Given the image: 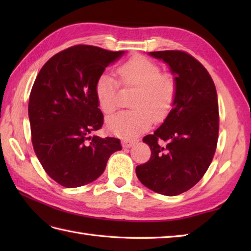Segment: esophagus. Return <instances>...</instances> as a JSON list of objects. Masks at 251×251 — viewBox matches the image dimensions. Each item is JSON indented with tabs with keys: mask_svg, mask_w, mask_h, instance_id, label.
I'll list each match as a JSON object with an SVG mask.
<instances>
[{
	"mask_svg": "<svg viewBox=\"0 0 251 251\" xmlns=\"http://www.w3.org/2000/svg\"><path fill=\"white\" fill-rule=\"evenodd\" d=\"M135 141L134 140H127V139H124L122 141V145H123V147L124 148H131L132 146L135 145Z\"/></svg>",
	"mask_w": 251,
	"mask_h": 251,
	"instance_id": "esophagus-1",
	"label": "esophagus"
}]
</instances>
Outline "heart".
Listing matches in <instances>:
<instances>
[{"label":"heart","mask_w":251,"mask_h":251,"mask_svg":"<svg viewBox=\"0 0 251 251\" xmlns=\"http://www.w3.org/2000/svg\"><path fill=\"white\" fill-rule=\"evenodd\" d=\"M120 81L125 86L139 88L132 105L135 110L121 111L106 117L105 126L112 134L123 138H135L152 125L153 116L163 120L174 104L177 85L169 74L162 73L155 61L145 56H135L117 69ZM95 94L100 109L112 113L119 101V83L103 73L95 83Z\"/></svg>","instance_id":"obj_1"}]
</instances>
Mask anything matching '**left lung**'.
Wrapping results in <instances>:
<instances>
[{
	"mask_svg": "<svg viewBox=\"0 0 251 251\" xmlns=\"http://www.w3.org/2000/svg\"><path fill=\"white\" fill-rule=\"evenodd\" d=\"M175 76L177 92L163 124L143 138L151 157L136 167L140 182L156 193L175 196L202 178L215 155L219 110L214 81L194 57L180 50L151 51Z\"/></svg>",
	"mask_w": 251,
	"mask_h": 251,
	"instance_id": "8db88e82",
	"label": "left lung"
}]
</instances>
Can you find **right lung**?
Wrapping results in <instances>:
<instances>
[{
    "mask_svg": "<svg viewBox=\"0 0 251 251\" xmlns=\"http://www.w3.org/2000/svg\"><path fill=\"white\" fill-rule=\"evenodd\" d=\"M124 54L72 46L52 56L35 78L28 108L32 145L47 175L65 188L93 182L122 150L120 139L93 134L103 124L95 83Z\"/></svg>",
    "mask_w": 251,
    "mask_h": 251,
    "instance_id": "add662e5",
    "label": "right lung"
}]
</instances>
